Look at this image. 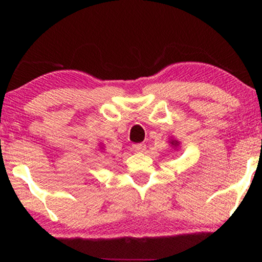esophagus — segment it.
Returning <instances> with one entry per match:
<instances>
[{
    "label": "esophagus",
    "instance_id": "obj_1",
    "mask_svg": "<svg viewBox=\"0 0 262 262\" xmlns=\"http://www.w3.org/2000/svg\"><path fill=\"white\" fill-rule=\"evenodd\" d=\"M146 145L143 144V143H138V144H132V149L135 150L136 152H143L145 150Z\"/></svg>",
    "mask_w": 262,
    "mask_h": 262
}]
</instances>
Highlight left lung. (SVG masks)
Wrapping results in <instances>:
<instances>
[{
  "label": "left lung",
  "mask_w": 262,
  "mask_h": 262,
  "mask_svg": "<svg viewBox=\"0 0 262 262\" xmlns=\"http://www.w3.org/2000/svg\"><path fill=\"white\" fill-rule=\"evenodd\" d=\"M171 144H173L174 146H177L178 145V142L177 141H171Z\"/></svg>",
  "instance_id": "left-lung-1"
}]
</instances>
